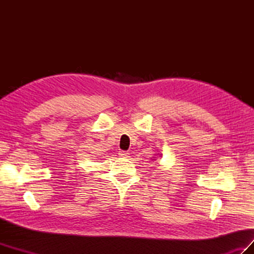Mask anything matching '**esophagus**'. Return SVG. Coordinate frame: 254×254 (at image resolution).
<instances>
[{
	"instance_id": "34e87169",
	"label": "esophagus",
	"mask_w": 254,
	"mask_h": 254,
	"mask_svg": "<svg viewBox=\"0 0 254 254\" xmlns=\"http://www.w3.org/2000/svg\"><path fill=\"white\" fill-rule=\"evenodd\" d=\"M119 156L122 158H128L129 157V152L128 151H124V150H121L119 151Z\"/></svg>"
}]
</instances>
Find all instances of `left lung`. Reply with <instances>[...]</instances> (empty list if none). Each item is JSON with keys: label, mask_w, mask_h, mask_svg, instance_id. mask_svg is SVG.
<instances>
[{"label": "left lung", "mask_w": 254, "mask_h": 254, "mask_svg": "<svg viewBox=\"0 0 254 254\" xmlns=\"http://www.w3.org/2000/svg\"><path fill=\"white\" fill-rule=\"evenodd\" d=\"M152 160H155V159H152Z\"/></svg>", "instance_id": "left-lung-1"}]
</instances>
